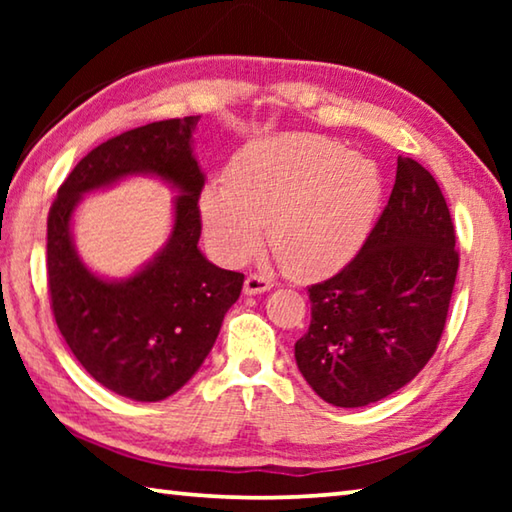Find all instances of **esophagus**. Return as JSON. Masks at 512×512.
I'll list each match as a JSON object with an SVG mask.
<instances>
[{
    "mask_svg": "<svg viewBox=\"0 0 512 512\" xmlns=\"http://www.w3.org/2000/svg\"><path fill=\"white\" fill-rule=\"evenodd\" d=\"M268 289H273V282L264 275H248L244 282V293L246 296H257V293H264Z\"/></svg>",
    "mask_w": 512,
    "mask_h": 512,
    "instance_id": "1",
    "label": "esophagus"
}]
</instances>
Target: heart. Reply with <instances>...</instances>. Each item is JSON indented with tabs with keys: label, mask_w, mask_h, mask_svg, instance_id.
<instances>
[{
	"label": "heart",
	"mask_w": 512,
	"mask_h": 512,
	"mask_svg": "<svg viewBox=\"0 0 512 512\" xmlns=\"http://www.w3.org/2000/svg\"><path fill=\"white\" fill-rule=\"evenodd\" d=\"M384 198L375 160L311 133L257 140L201 196L205 230L232 264L264 241L293 277H325L348 266L366 244Z\"/></svg>",
	"instance_id": "heart-1"
}]
</instances>
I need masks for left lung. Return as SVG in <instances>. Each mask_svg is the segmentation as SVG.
Masks as SVG:
<instances>
[{
	"instance_id": "8db88e82",
	"label": "left lung",
	"mask_w": 512,
	"mask_h": 512,
	"mask_svg": "<svg viewBox=\"0 0 512 512\" xmlns=\"http://www.w3.org/2000/svg\"><path fill=\"white\" fill-rule=\"evenodd\" d=\"M436 178L397 158L388 205L359 255L311 284V323L296 363L318 397L343 409L384 400L427 366L443 336L458 253Z\"/></svg>"
}]
</instances>
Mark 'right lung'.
Wrapping results in <instances>:
<instances>
[{"label":"right lung","instance_id":"obj_1","mask_svg":"<svg viewBox=\"0 0 512 512\" xmlns=\"http://www.w3.org/2000/svg\"><path fill=\"white\" fill-rule=\"evenodd\" d=\"M198 119L153 121L99 144L49 210L47 280L60 334L101 386L135 402H160L196 375L244 287V273L214 266L198 248L205 185L192 149ZM128 175H155L179 189L174 228L140 272L106 281L75 253L71 216L85 193Z\"/></svg>","mask_w":512,"mask_h":512}]
</instances>
